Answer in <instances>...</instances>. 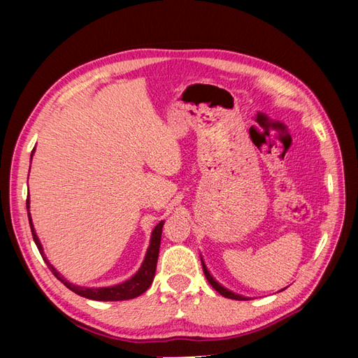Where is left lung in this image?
Instances as JSON below:
<instances>
[{
  "mask_svg": "<svg viewBox=\"0 0 358 358\" xmlns=\"http://www.w3.org/2000/svg\"><path fill=\"white\" fill-rule=\"evenodd\" d=\"M201 266H203V272H204L206 279L209 280V284H210L216 291H218L221 296H224V297H227V299H233V300H249L248 297H243V296H239V294H234L233 291H229L225 287H222L220 282H216V280L213 279V276L209 273V270H208V267H206L203 259H201ZM280 291H282V289H280Z\"/></svg>",
  "mask_w": 358,
  "mask_h": 358,
  "instance_id": "obj_1",
  "label": "left lung"
}]
</instances>
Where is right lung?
<instances>
[{
	"mask_svg": "<svg viewBox=\"0 0 358 358\" xmlns=\"http://www.w3.org/2000/svg\"><path fill=\"white\" fill-rule=\"evenodd\" d=\"M32 154H34V150H32ZM31 158H32V155H31ZM27 210H28V220H29V225H31L32 239H34L43 259H45V263L50 268V272L55 275V278L59 279L61 282L69 289L76 292V294H79L86 299H91V300H99V301L129 300V299H134V297H138L140 294H143V292L150 287V284H152V280L155 278L157 262H158V254H159V243H161V233H162V225H164V221H161L154 229L152 236H150V243H149V248L146 251L145 262L142 263V267L138 268V272L133 278H129L128 280H125V282L119 284V285H113V287L86 288V287L73 285L71 282H69V280L64 279V276H61L59 272H57V268L48 262L45 252H43V246L36 234L34 225H32V220L29 215V197L27 199Z\"/></svg>",
	"mask_w": 358,
	"mask_h": 358,
	"instance_id": "right-lung-1",
	"label": "right lung"
}]
</instances>
